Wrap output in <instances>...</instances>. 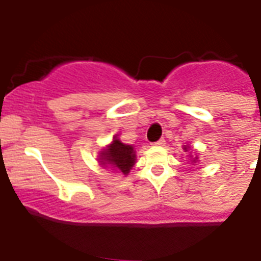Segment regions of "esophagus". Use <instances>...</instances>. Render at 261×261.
<instances>
[{"mask_svg":"<svg viewBox=\"0 0 261 261\" xmlns=\"http://www.w3.org/2000/svg\"><path fill=\"white\" fill-rule=\"evenodd\" d=\"M154 145H155V146H165V145H166L165 138H161V140H158L156 142H154Z\"/></svg>","mask_w":261,"mask_h":261,"instance_id":"34e87169","label":"esophagus"}]
</instances>
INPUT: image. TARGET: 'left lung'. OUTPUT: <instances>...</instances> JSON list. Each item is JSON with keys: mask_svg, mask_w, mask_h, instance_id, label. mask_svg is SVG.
<instances>
[{"mask_svg": "<svg viewBox=\"0 0 261 261\" xmlns=\"http://www.w3.org/2000/svg\"><path fill=\"white\" fill-rule=\"evenodd\" d=\"M183 149L187 151V150H188V149H190V147H188V146H187V145H186V146H183ZM196 162H197V156H195V158L192 159V163H196Z\"/></svg>", "mask_w": 261, "mask_h": 261, "instance_id": "left-lung-1", "label": "left lung"}]
</instances>
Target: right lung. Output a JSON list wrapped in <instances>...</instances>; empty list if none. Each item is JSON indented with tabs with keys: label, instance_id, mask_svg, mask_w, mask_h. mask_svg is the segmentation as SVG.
<instances>
[{
	"label": "right lung",
	"instance_id": "right-lung-1",
	"mask_svg": "<svg viewBox=\"0 0 261 261\" xmlns=\"http://www.w3.org/2000/svg\"><path fill=\"white\" fill-rule=\"evenodd\" d=\"M99 162L103 167H112L119 170L124 175H128L130 168L136 163V151L132 145L123 144L119 138L115 137L106 149L100 151Z\"/></svg>",
	"mask_w": 261,
	"mask_h": 261
}]
</instances>
